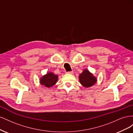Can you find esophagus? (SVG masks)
Listing matches in <instances>:
<instances>
[{"label":"esophagus","mask_w":133,"mask_h":133,"mask_svg":"<svg viewBox=\"0 0 133 133\" xmlns=\"http://www.w3.org/2000/svg\"><path fill=\"white\" fill-rule=\"evenodd\" d=\"M66 73H67V74H73L74 72H73V71H68V72H66Z\"/></svg>","instance_id":"34e87169"}]
</instances>
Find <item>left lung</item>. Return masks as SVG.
<instances>
[{"label": "left lung", "instance_id": "8db88e82", "mask_svg": "<svg viewBox=\"0 0 133 133\" xmlns=\"http://www.w3.org/2000/svg\"><path fill=\"white\" fill-rule=\"evenodd\" d=\"M80 83L85 88H89L93 86L97 82V79L93 74L87 69H84L82 73L79 75Z\"/></svg>", "mask_w": 133, "mask_h": 133}]
</instances>
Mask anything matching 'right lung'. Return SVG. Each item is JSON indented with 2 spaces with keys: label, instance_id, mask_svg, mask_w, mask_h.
Instances as JSON below:
<instances>
[{
  "label": "right lung",
  "instance_id": "1",
  "mask_svg": "<svg viewBox=\"0 0 133 133\" xmlns=\"http://www.w3.org/2000/svg\"><path fill=\"white\" fill-rule=\"evenodd\" d=\"M58 79V75H55L50 71L43 75L40 78L39 82L41 85L47 88L52 87L57 83Z\"/></svg>",
  "mask_w": 133,
  "mask_h": 133
}]
</instances>
